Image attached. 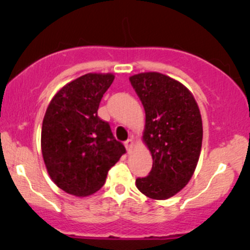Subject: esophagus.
Returning a JSON list of instances; mask_svg holds the SVG:
<instances>
[{
  "instance_id": "34e87169",
  "label": "esophagus",
  "mask_w": 250,
  "mask_h": 250,
  "mask_svg": "<svg viewBox=\"0 0 250 250\" xmlns=\"http://www.w3.org/2000/svg\"><path fill=\"white\" fill-rule=\"evenodd\" d=\"M124 145L126 146V149H127V151H131V150L133 149V146H134V142H133L132 139H128L127 141H125Z\"/></svg>"
}]
</instances>
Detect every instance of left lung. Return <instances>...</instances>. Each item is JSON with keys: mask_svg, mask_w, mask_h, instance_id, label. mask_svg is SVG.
<instances>
[{"mask_svg": "<svg viewBox=\"0 0 250 250\" xmlns=\"http://www.w3.org/2000/svg\"><path fill=\"white\" fill-rule=\"evenodd\" d=\"M129 82L145 108L143 141L153 160L149 175L136 179V188L151 199H168L187 186L199 160V108L191 92L166 75L141 73Z\"/></svg>", "mask_w": 250, "mask_h": 250, "instance_id": "left-lung-1", "label": "left lung"}]
</instances>
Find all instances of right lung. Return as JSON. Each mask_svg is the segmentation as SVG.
I'll use <instances>...</instances> for the list:
<instances>
[{
  "instance_id": "add662e5",
  "label": "right lung",
  "mask_w": 250,
  "mask_h": 250,
  "mask_svg": "<svg viewBox=\"0 0 250 250\" xmlns=\"http://www.w3.org/2000/svg\"><path fill=\"white\" fill-rule=\"evenodd\" d=\"M115 76L86 74L61 88L43 119L41 146L47 173L64 192L86 197L105 182L109 169L126 152L110 125L98 116Z\"/></svg>"
}]
</instances>
